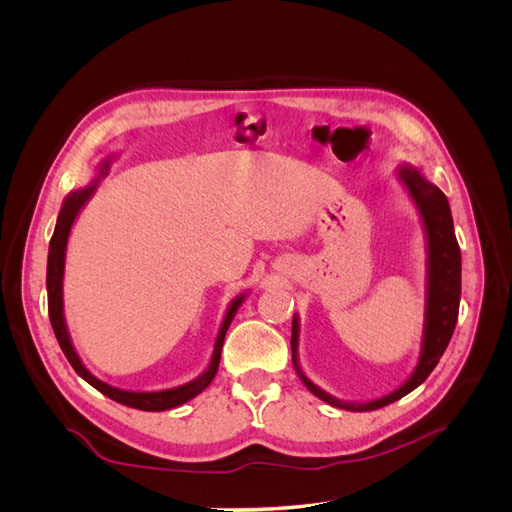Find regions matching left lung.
Returning <instances> with one entry per match:
<instances>
[{"mask_svg":"<svg viewBox=\"0 0 512 512\" xmlns=\"http://www.w3.org/2000/svg\"><path fill=\"white\" fill-rule=\"evenodd\" d=\"M397 179L404 185L408 196L418 211L423 230H425V250H427V271H425V324L421 339V354L412 369L408 380L397 386L389 395L371 399V401H344L331 393L320 389L305 376L299 363V314L292 316V365L299 380L307 386L309 393L318 399L327 401L329 406L350 410V412H371L393 404L404 395L412 393L416 386H421L427 376L438 365L448 342H451L457 314H459V297H461V252L453 228L451 205L444 192L433 185L421 170L412 164L397 166Z\"/></svg>","mask_w":512,"mask_h":512,"instance_id":"obj_1","label":"left lung"}]
</instances>
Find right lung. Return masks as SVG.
<instances>
[{"label": "right lung", "instance_id": "add662e5", "mask_svg": "<svg viewBox=\"0 0 512 512\" xmlns=\"http://www.w3.org/2000/svg\"><path fill=\"white\" fill-rule=\"evenodd\" d=\"M117 156H108L100 162L98 168V175L94 177L89 185L81 190H74L66 196L64 205L59 209L57 215V224H55V232L51 237L49 243V260H46V292H49V318H51V327L55 331L57 342L64 350L66 359L70 361V365L74 367L76 374H79L85 382H89L94 386L96 391H100L102 395L111 397L117 404H123L128 408H136V410H145V412H164L170 408H177L183 406L185 401L194 399L198 393H203L207 386L211 384V380L218 374V367H220V356H222V346H224V337L226 331L230 327L232 318L239 312V307L243 305V301L247 299V292L237 294L235 299L230 301V305L226 307V314L224 320L220 324V331L218 337H215V344H213V354H211V361L207 365V369L200 374L198 378L173 386V389H162V391H126V389H117V386L108 384L100 378H96L91 371L83 365L79 352H76L74 344H72V337L68 331V324H66V316H64V273H66V252H68V239H70V232L72 226L79 218V213L83 211V207L89 203V198L94 196V192L98 190L100 181L108 175V170H111V164L115 162Z\"/></svg>", "mask_w": 512, "mask_h": 512}]
</instances>
